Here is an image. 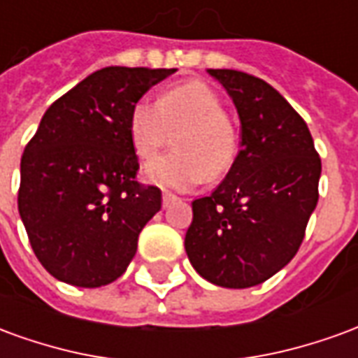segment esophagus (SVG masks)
<instances>
[{"label": "esophagus", "instance_id": "1", "mask_svg": "<svg viewBox=\"0 0 358 358\" xmlns=\"http://www.w3.org/2000/svg\"><path fill=\"white\" fill-rule=\"evenodd\" d=\"M178 197L174 194H171V192H163V207H169L172 201H176Z\"/></svg>", "mask_w": 358, "mask_h": 358}]
</instances>
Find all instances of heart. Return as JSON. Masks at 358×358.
Listing matches in <instances>:
<instances>
[{"label":"heart","mask_w":358,"mask_h":358,"mask_svg":"<svg viewBox=\"0 0 358 358\" xmlns=\"http://www.w3.org/2000/svg\"><path fill=\"white\" fill-rule=\"evenodd\" d=\"M184 126L171 155L145 171L151 184L172 189H189L230 171L240 153L238 126L224 110L220 95L201 80L172 86L159 103L140 99L128 117V134L141 161H155L171 140V128Z\"/></svg>","instance_id":"b5f03b06"}]
</instances>
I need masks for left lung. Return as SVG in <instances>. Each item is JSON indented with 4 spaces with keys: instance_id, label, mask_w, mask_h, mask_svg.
I'll list each match as a JSON object with an SVG mask.
<instances>
[{
    "instance_id": "1",
    "label": "left lung",
    "mask_w": 358,
    "mask_h": 358,
    "mask_svg": "<svg viewBox=\"0 0 358 358\" xmlns=\"http://www.w3.org/2000/svg\"><path fill=\"white\" fill-rule=\"evenodd\" d=\"M207 73L238 109L241 149L217 189L192 203L184 245L199 276L243 289L295 257L318 203L322 164L307 122L270 84L230 69Z\"/></svg>"
}]
</instances>
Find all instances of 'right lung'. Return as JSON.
<instances>
[{
	"instance_id": "obj_1",
	"label": "right lung",
	"mask_w": 358,
	"mask_h": 358,
	"mask_svg": "<svg viewBox=\"0 0 358 358\" xmlns=\"http://www.w3.org/2000/svg\"><path fill=\"white\" fill-rule=\"evenodd\" d=\"M176 69L105 66L45 110L20 159L19 213L38 261L76 287L120 278L138 236L161 210V189L141 186L128 117Z\"/></svg>"
}]
</instances>
